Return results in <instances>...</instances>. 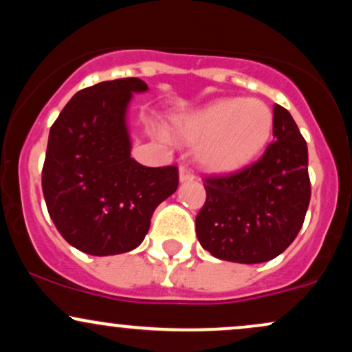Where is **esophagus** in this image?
<instances>
[{
    "instance_id": "obj_1",
    "label": "esophagus",
    "mask_w": 352,
    "mask_h": 352,
    "mask_svg": "<svg viewBox=\"0 0 352 352\" xmlns=\"http://www.w3.org/2000/svg\"><path fill=\"white\" fill-rule=\"evenodd\" d=\"M179 179H180V182H192L193 179H195V175H193V172L190 170L187 165H180Z\"/></svg>"
}]
</instances>
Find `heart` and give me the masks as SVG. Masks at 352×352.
I'll return each mask as SVG.
<instances>
[{
	"mask_svg": "<svg viewBox=\"0 0 352 352\" xmlns=\"http://www.w3.org/2000/svg\"><path fill=\"white\" fill-rule=\"evenodd\" d=\"M173 132L199 144L197 160L208 172L245 168L265 151L273 132V112L258 99H220L175 117Z\"/></svg>",
	"mask_w": 352,
	"mask_h": 352,
	"instance_id": "b5f03b06",
	"label": "heart"
}]
</instances>
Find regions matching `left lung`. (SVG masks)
<instances>
[{
  "label": "left lung",
  "mask_w": 352,
  "mask_h": 352,
  "mask_svg": "<svg viewBox=\"0 0 352 352\" xmlns=\"http://www.w3.org/2000/svg\"><path fill=\"white\" fill-rule=\"evenodd\" d=\"M274 140L258 162L205 177L207 200L195 218L200 245L215 258L263 263L293 243L311 199L308 145L292 114L273 107Z\"/></svg>",
  "instance_id": "left-lung-1"
}]
</instances>
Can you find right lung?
Instances as JSON below:
<instances>
[{
	"instance_id": "obj_1",
	"label": "right lung",
	"mask_w": 352,
	"mask_h": 352,
	"mask_svg": "<svg viewBox=\"0 0 352 352\" xmlns=\"http://www.w3.org/2000/svg\"><path fill=\"white\" fill-rule=\"evenodd\" d=\"M139 78L104 80L72 96L52 124L43 167L47 212L67 243L94 256L134 250L153 210L179 187V168L131 157L127 106Z\"/></svg>"
}]
</instances>
